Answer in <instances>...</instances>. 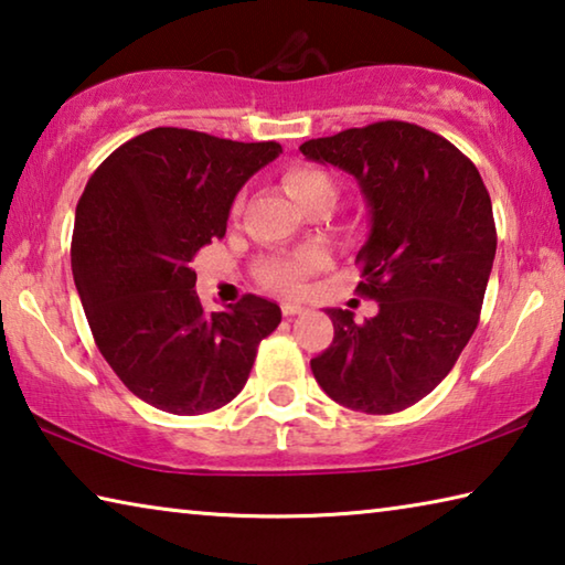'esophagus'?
Returning <instances> with one entry per match:
<instances>
[{
    "instance_id": "1",
    "label": "esophagus",
    "mask_w": 565,
    "mask_h": 565,
    "mask_svg": "<svg viewBox=\"0 0 565 565\" xmlns=\"http://www.w3.org/2000/svg\"><path fill=\"white\" fill-rule=\"evenodd\" d=\"M306 309L301 303H296V301H284L281 303V313L284 317H296V313H303Z\"/></svg>"
}]
</instances>
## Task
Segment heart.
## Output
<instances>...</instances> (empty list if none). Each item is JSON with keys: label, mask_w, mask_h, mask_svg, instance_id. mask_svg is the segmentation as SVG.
<instances>
[{"label": "heart", "mask_w": 565, "mask_h": 565, "mask_svg": "<svg viewBox=\"0 0 565 565\" xmlns=\"http://www.w3.org/2000/svg\"><path fill=\"white\" fill-rule=\"evenodd\" d=\"M284 184L296 202H301V199L313 194V191L333 189V179L319 167L299 164L286 171ZM321 266L323 256L319 252L276 256V259H269L259 266V279L264 286H269V289L279 294H299L306 279H309V274L313 269H321Z\"/></svg>", "instance_id": "obj_1"}]
</instances>
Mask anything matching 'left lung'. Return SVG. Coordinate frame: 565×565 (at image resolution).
Returning a JSON list of instances; mask_svg holds the SVG:
<instances>
[{
    "instance_id": "8db88e82",
    "label": "left lung",
    "mask_w": 565,
    "mask_h": 565,
    "mask_svg": "<svg viewBox=\"0 0 565 565\" xmlns=\"http://www.w3.org/2000/svg\"><path fill=\"white\" fill-rule=\"evenodd\" d=\"M299 149L356 179L371 222L356 291L379 301L363 323L329 309L333 341L311 371L337 404L396 414L441 384L478 327L495 256L491 196L471 159L408 121H376Z\"/></svg>"
}]
</instances>
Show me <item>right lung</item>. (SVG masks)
I'll list each match as a JSON object with an SVG mask.
<instances>
[{
    "label": "right lung",
    "instance_id": "1",
    "mask_svg": "<svg viewBox=\"0 0 565 565\" xmlns=\"http://www.w3.org/2000/svg\"><path fill=\"white\" fill-rule=\"evenodd\" d=\"M276 141L159 127L102 161L76 204L72 274L94 341L134 396L177 416L226 406L244 388L281 309L246 294L204 311L191 259L226 234L232 204Z\"/></svg>",
    "mask_w": 565,
    "mask_h": 565
}]
</instances>
